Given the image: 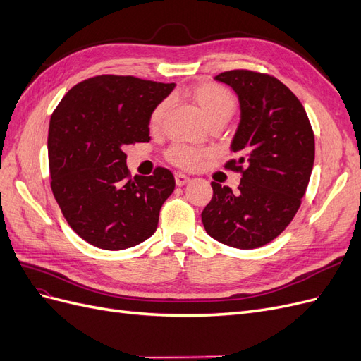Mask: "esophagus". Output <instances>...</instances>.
<instances>
[{
  "mask_svg": "<svg viewBox=\"0 0 361 361\" xmlns=\"http://www.w3.org/2000/svg\"><path fill=\"white\" fill-rule=\"evenodd\" d=\"M174 180H176L178 187H183L185 183L190 182V178L187 176V174H183V173H176V174H174Z\"/></svg>",
  "mask_w": 361,
  "mask_h": 361,
  "instance_id": "esophagus-1",
  "label": "esophagus"
}]
</instances>
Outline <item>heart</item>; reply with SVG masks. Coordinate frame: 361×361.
Segmentation results:
<instances>
[{
  "mask_svg": "<svg viewBox=\"0 0 361 361\" xmlns=\"http://www.w3.org/2000/svg\"><path fill=\"white\" fill-rule=\"evenodd\" d=\"M190 101L199 108L200 114L209 125L212 122H227L236 110L235 96L228 92L226 87L215 82H200L194 85L188 92ZM169 102H161L149 118L150 129H158L164 116L167 113ZM204 154L202 150L187 147V146H173L167 152V158L171 164L182 169H194L199 166V162Z\"/></svg>",
  "mask_w": 361,
  "mask_h": 361,
  "instance_id": "heart-1",
  "label": "heart"
}]
</instances>
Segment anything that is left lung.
I'll list each match as a JSON object with an SVG mask.
<instances>
[{
	"instance_id": "1",
	"label": "left lung",
	"mask_w": 361,
	"mask_h": 361,
	"mask_svg": "<svg viewBox=\"0 0 361 361\" xmlns=\"http://www.w3.org/2000/svg\"><path fill=\"white\" fill-rule=\"evenodd\" d=\"M215 80L232 87L239 101L241 118L231 145L236 159L226 167L243 171V178L238 194L211 183L214 195L202 221L218 243L257 248L297 214L313 169L314 135L298 97L274 76L243 69Z\"/></svg>"
}]
</instances>
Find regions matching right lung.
Masks as SVG:
<instances>
[{
	"label": "right lung",
	"instance_id": "right-lung-1",
	"mask_svg": "<svg viewBox=\"0 0 361 361\" xmlns=\"http://www.w3.org/2000/svg\"><path fill=\"white\" fill-rule=\"evenodd\" d=\"M174 82L99 75L75 87L51 116V188L75 233L102 250H125L155 233L174 190L170 170L128 178L125 146L149 143L152 111Z\"/></svg>",
	"mask_w": 361,
	"mask_h": 361
}]
</instances>
